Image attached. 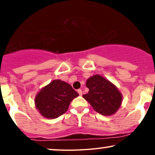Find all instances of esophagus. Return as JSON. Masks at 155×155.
<instances>
[{
    "label": "esophagus",
    "instance_id": "esophagus-1",
    "mask_svg": "<svg viewBox=\"0 0 155 155\" xmlns=\"http://www.w3.org/2000/svg\"><path fill=\"white\" fill-rule=\"evenodd\" d=\"M77 92H78V93H79V95L80 96L82 95V91H81V89H79V90H78Z\"/></svg>",
    "mask_w": 155,
    "mask_h": 155
}]
</instances>
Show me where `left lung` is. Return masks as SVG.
<instances>
[{
  "label": "left lung",
  "mask_w": 155,
  "mask_h": 155,
  "mask_svg": "<svg viewBox=\"0 0 155 155\" xmlns=\"http://www.w3.org/2000/svg\"><path fill=\"white\" fill-rule=\"evenodd\" d=\"M89 92L83 97L87 101L95 111L104 116H110L120 107L122 95L114 84L98 74L87 80Z\"/></svg>",
  "instance_id": "left-lung-1"
}]
</instances>
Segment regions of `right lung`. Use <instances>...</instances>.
<instances>
[{
    "mask_svg": "<svg viewBox=\"0 0 155 155\" xmlns=\"http://www.w3.org/2000/svg\"><path fill=\"white\" fill-rule=\"evenodd\" d=\"M78 95L69 84L54 80L35 96V107L45 118H58L67 111L71 101Z\"/></svg>",
    "mask_w": 155,
    "mask_h": 155,
    "instance_id": "1",
    "label": "right lung"
}]
</instances>
